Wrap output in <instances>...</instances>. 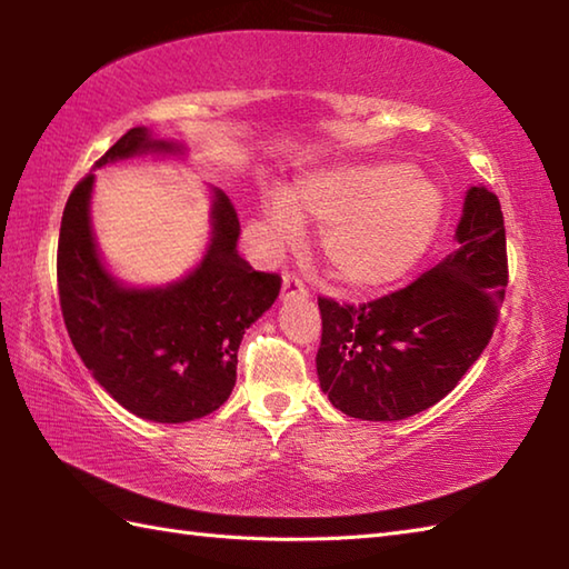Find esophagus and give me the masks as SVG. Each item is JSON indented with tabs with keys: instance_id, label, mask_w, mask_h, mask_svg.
I'll return each mask as SVG.
<instances>
[{
	"instance_id": "34e87169",
	"label": "esophagus",
	"mask_w": 569,
	"mask_h": 569,
	"mask_svg": "<svg viewBox=\"0 0 569 569\" xmlns=\"http://www.w3.org/2000/svg\"><path fill=\"white\" fill-rule=\"evenodd\" d=\"M310 288L303 283V278L296 273H286L283 276V291H281V300H293V298H308Z\"/></svg>"
}]
</instances>
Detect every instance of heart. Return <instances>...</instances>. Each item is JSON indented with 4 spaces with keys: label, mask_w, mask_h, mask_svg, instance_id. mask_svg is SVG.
Returning <instances> with one entry per match:
<instances>
[{
    "label": "heart",
    "mask_w": 569,
    "mask_h": 569,
    "mask_svg": "<svg viewBox=\"0 0 569 569\" xmlns=\"http://www.w3.org/2000/svg\"><path fill=\"white\" fill-rule=\"evenodd\" d=\"M303 214L322 224L320 247L332 276L352 288H377L413 266L440 220V192L426 176L396 163H342L271 190L263 217L276 247L303 237Z\"/></svg>",
    "instance_id": "obj_1"
}]
</instances>
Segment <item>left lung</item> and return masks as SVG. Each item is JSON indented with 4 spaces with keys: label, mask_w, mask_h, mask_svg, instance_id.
<instances>
[{
    "label": "left lung",
    "mask_w": 569,
    "mask_h": 569,
    "mask_svg": "<svg viewBox=\"0 0 569 569\" xmlns=\"http://www.w3.org/2000/svg\"><path fill=\"white\" fill-rule=\"evenodd\" d=\"M459 249L369 303L318 298L320 389L361 420H401L450 393L485 352L509 286L499 198L471 188Z\"/></svg>",
    "instance_id": "8db88e82"
}]
</instances>
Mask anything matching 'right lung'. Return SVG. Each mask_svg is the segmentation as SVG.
Returning a JSON list of instances; mask_svg holds the SVG:
<instances>
[{"instance_id": "obj_1", "label": "right lung", "mask_w": 569, "mask_h": 569, "mask_svg": "<svg viewBox=\"0 0 569 569\" xmlns=\"http://www.w3.org/2000/svg\"><path fill=\"white\" fill-rule=\"evenodd\" d=\"M129 129L94 168L143 151H173ZM92 173L72 188L58 237V298L76 352L119 406L153 422H188L220 408L237 381V349L281 291V276L237 253L239 217L214 192L212 244L183 281L122 288L102 269L90 229Z\"/></svg>"}]
</instances>
